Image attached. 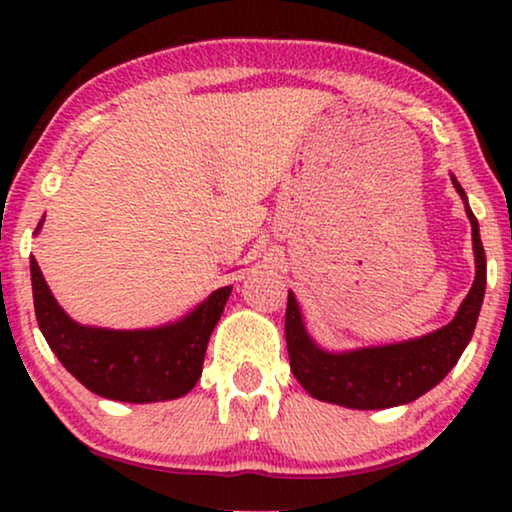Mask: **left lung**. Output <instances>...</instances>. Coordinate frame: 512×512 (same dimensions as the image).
Masks as SVG:
<instances>
[{"mask_svg":"<svg viewBox=\"0 0 512 512\" xmlns=\"http://www.w3.org/2000/svg\"><path fill=\"white\" fill-rule=\"evenodd\" d=\"M471 221L475 279L450 324L422 338L391 342L380 347H359L347 352H328L307 331L298 300L289 291L286 303V349L291 370L303 389L317 401L352 410H384L412 403L431 391L457 366L461 352L473 338L487 286V258L480 240V226L468 207L464 188L452 174Z\"/></svg>","mask_w":512,"mask_h":512,"instance_id":"left-lung-1","label":"left lung"}]
</instances>
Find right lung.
<instances>
[{
    "mask_svg": "<svg viewBox=\"0 0 512 512\" xmlns=\"http://www.w3.org/2000/svg\"><path fill=\"white\" fill-rule=\"evenodd\" d=\"M44 219L34 235H39ZM37 324L62 366L93 394L121 403L181 398L198 384L207 342L233 286H221L177 321L156 328L114 331L83 326L58 305L30 256Z\"/></svg>",
    "mask_w": 512,
    "mask_h": 512,
    "instance_id": "obj_1",
    "label": "right lung"
}]
</instances>
